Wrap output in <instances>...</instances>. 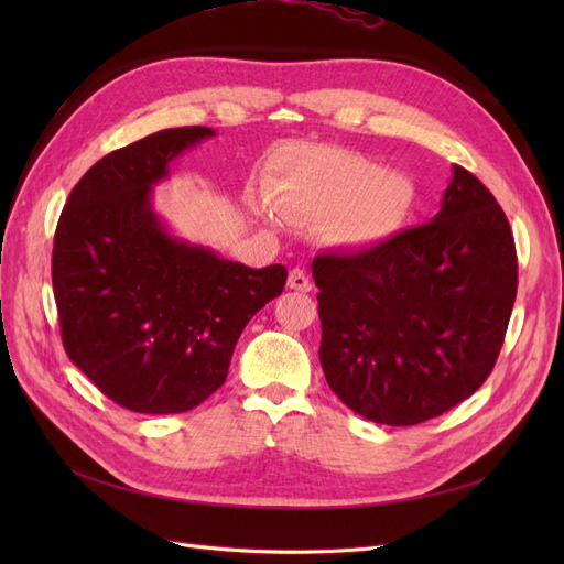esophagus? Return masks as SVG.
I'll use <instances>...</instances> for the list:
<instances>
[{
  "label": "esophagus",
  "mask_w": 564,
  "mask_h": 564,
  "mask_svg": "<svg viewBox=\"0 0 564 564\" xmlns=\"http://www.w3.org/2000/svg\"><path fill=\"white\" fill-rule=\"evenodd\" d=\"M286 286H289V289H294V292H311V289H313V282H311V278H308V275H305V270L294 268L292 272H289Z\"/></svg>",
  "instance_id": "esophagus-1"
}]
</instances>
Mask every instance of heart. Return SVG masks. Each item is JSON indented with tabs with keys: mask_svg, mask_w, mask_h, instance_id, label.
<instances>
[{
	"mask_svg": "<svg viewBox=\"0 0 564 564\" xmlns=\"http://www.w3.org/2000/svg\"><path fill=\"white\" fill-rule=\"evenodd\" d=\"M268 199L253 212L272 228L284 220H322V240L346 251L379 247L414 207V185L400 172L344 148H294L268 181Z\"/></svg>",
	"mask_w": 564,
	"mask_h": 564,
	"instance_id": "heart-1",
	"label": "heart"
}]
</instances>
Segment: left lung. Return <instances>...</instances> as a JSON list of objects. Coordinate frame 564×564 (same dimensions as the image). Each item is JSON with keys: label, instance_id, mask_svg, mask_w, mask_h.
Listing matches in <instances>:
<instances>
[{"label": "left lung", "instance_id": "1", "mask_svg": "<svg viewBox=\"0 0 564 564\" xmlns=\"http://www.w3.org/2000/svg\"><path fill=\"white\" fill-rule=\"evenodd\" d=\"M319 362L352 412L416 425L470 398L497 362L518 292L508 218L464 166L429 224L322 253Z\"/></svg>", "mask_w": 564, "mask_h": 564}]
</instances>
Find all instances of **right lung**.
I'll return each instance as SVG.
<instances>
[{"label": "right lung", "instance_id": "right-lung-1", "mask_svg": "<svg viewBox=\"0 0 564 564\" xmlns=\"http://www.w3.org/2000/svg\"><path fill=\"white\" fill-rule=\"evenodd\" d=\"M209 127L150 133L98 160L61 214L51 280L70 360L119 406L181 414L224 386L237 338L282 294L284 265L247 268L176 237L152 207Z\"/></svg>", "mask_w": 564, "mask_h": 564}]
</instances>
